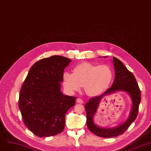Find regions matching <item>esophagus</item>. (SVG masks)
<instances>
[{"instance_id":"34e87169","label":"esophagus","mask_w":151,"mask_h":151,"mask_svg":"<svg viewBox=\"0 0 151 151\" xmlns=\"http://www.w3.org/2000/svg\"><path fill=\"white\" fill-rule=\"evenodd\" d=\"M76 103H79V104H83V101L81 99L78 98V99H77V100H76Z\"/></svg>"}]
</instances>
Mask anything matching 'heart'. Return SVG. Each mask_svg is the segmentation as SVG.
<instances>
[{
  "label": "heart",
  "instance_id": "obj_1",
  "mask_svg": "<svg viewBox=\"0 0 151 151\" xmlns=\"http://www.w3.org/2000/svg\"><path fill=\"white\" fill-rule=\"evenodd\" d=\"M113 78V71L109 66L83 62L74 67L73 74L65 72L63 82L70 93L79 91L81 86H84L88 96L96 97L108 90Z\"/></svg>",
  "mask_w": 151,
  "mask_h": 151
}]
</instances>
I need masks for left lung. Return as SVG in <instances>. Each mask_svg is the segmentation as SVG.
I'll use <instances>...</instances> for the list:
<instances>
[{"mask_svg":"<svg viewBox=\"0 0 151 151\" xmlns=\"http://www.w3.org/2000/svg\"><path fill=\"white\" fill-rule=\"evenodd\" d=\"M113 63L115 70V78L112 86L101 95L90 99L85 106L86 111V124L89 130L101 137H116L126 131L137 118L141 99V91L134 75L117 58L113 57ZM119 91L127 93L132 99V106L128 118L122 124L112 128H103L96 125L93 122V117L100 103L106 96Z\"/></svg>","mask_w":151,"mask_h":151,"instance_id":"1","label":"left lung"}]
</instances>
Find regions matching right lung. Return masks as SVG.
Segmentation results:
<instances>
[{"label": "right lung", "instance_id": "add662e5", "mask_svg": "<svg viewBox=\"0 0 151 151\" xmlns=\"http://www.w3.org/2000/svg\"><path fill=\"white\" fill-rule=\"evenodd\" d=\"M71 61L59 55L39 60L31 67L22 85L19 109L24 124L38 137L62 132L65 114L75 104L76 97L61 91L64 70Z\"/></svg>", "mask_w": 151, "mask_h": 151}]
</instances>
